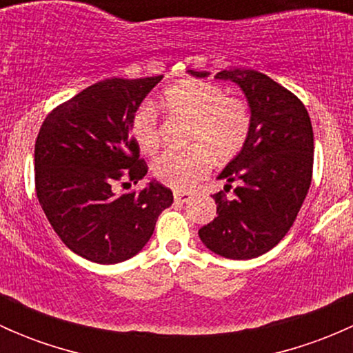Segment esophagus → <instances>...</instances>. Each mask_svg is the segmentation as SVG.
<instances>
[{
    "mask_svg": "<svg viewBox=\"0 0 353 353\" xmlns=\"http://www.w3.org/2000/svg\"><path fill=\"white\" fill-rule=\"evenodd\" d=\"M174 199L176 203H186L191 199V193H174Z\"/></svg>",
    "mask_w": 353,
    "mask_h": 353,
    "instance_id": "1",
    "label": "esophagus"
}]
</instances>
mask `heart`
<instances>
[{"instance_id": "obj_1", "label": "heart", "mask_w": 353, "mask_h": 353, "mask_svg": "<svg viewBox=\"0 0 353 353\" xmlns=\"http://www.w3.org/2000/svg\"><path fill=\"white\" fill-rule=\"evenodd\" d=\"M160 105L170 116L190 121L183 152H165L152 163V172L165 186L188 191L206 177L216 162H229L243 150L251 131V110L241 97L225 95L220 85L186 78L170 85L160 97ZM130 134L145 154L159 148V119L150 104L134 109Z\"/></svg>"}]
</instances>
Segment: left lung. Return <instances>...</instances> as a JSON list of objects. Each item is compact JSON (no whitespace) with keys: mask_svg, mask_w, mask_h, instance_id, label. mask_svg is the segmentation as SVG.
I'll list each match as a JSON object with an SVG mask.
<instances>
[{"mask_svg":"<svg viewBox=\"0 0 353 353\" xmlns=\"http://www.w3.org/2000/svg\"><path fill=\"white\" fill-rule=\"evenodd\" d=\"M196 78L208 71L188 70ZM216 80L243 90L251 110V131L219 174L234 199L213 194L219 215L198 230L201 243L229 259H252L275 248L294 223L312 177L314 134L304 104L292 92L254 70H223Z\"/></svg>","mask_w":353,"mask_h":353,"instance_id":"8db88e82","label":"left lung"}]
</instances>
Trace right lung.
I'll return each mask as SVG.
<instances>
[{"instance_id": "obj_1", "label": "right lung", "mask_w": 353, "mask_h": 353, "mask_svg": "<svg viewBox=\"0 0 353 353\" xmlns=\"http://www.w3.org/2000/svg\"><path fill=\"white\" fill-rule=\"evenodd\" d=\"M162 77L109 78L58 105L35 141V191L59 239L88 261L114 265L145 248L157 219L172 205L169 188L150 179L140 193H116L126 176L148 172L130 119Z\"/></svg>"}]
</instances>
